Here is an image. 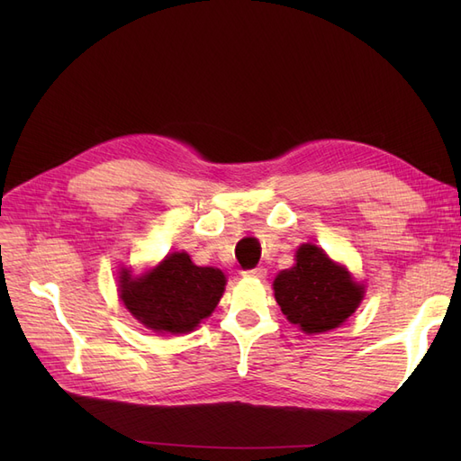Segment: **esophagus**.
<instances>
[{
  "label": "esophagus",
  "instance_id": "1",
  "mask_svg": "<svg viewBox=\"0 0 461 461\" xmlns=\"http://www.w3.org/2000/svg\"><path fill=\"white\" fill-rule=\"evenodd\" d=\"M242 275H244V276H248V278H263L265 275H267V271H265L263 267H254V269H246V271H242Z\"/></svg>",
  "mask_w": 461,
  "mask_h": 461
}]
</instances>
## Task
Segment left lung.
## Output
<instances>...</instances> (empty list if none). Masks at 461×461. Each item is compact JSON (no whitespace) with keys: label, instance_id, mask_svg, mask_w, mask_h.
I'll use <instances>...</instances> for the list:
<instances>
[{"label":"left lung","instance_id":"obj_1","mask_svg":"<svg viewBox=\"0 0 461 461\" xmlns=\"http://www.w3.org/2000/svg\"><path fill=\"white\" fill-rule=\"evenodd\" d=\"M273 290L290 323L310 334L337 329L364 298V286L313 244L298 248L296 265L276 275Z\"/></svg>","mask_w":461,"mask_h":461}]
</instances>
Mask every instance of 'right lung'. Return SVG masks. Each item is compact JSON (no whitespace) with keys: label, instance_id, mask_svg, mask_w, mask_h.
I'll return each mask as SVG.
<instances>
[{"label":"right lung","instance_id":"right-lung-1","mask_svg":"<svg viewBox=\"0 0 461 461\" xmlns=\"http://www.w3.org/2000/svg\"><path fill=\"white\" fill-rule=\"evenodd\" d=\"M225 275L198 267L188 254L167 256L142 276L121 275V300L142 325L156 332H188L212 315L225 290Z\"/></svg>","mask_w":461,"mask_h":461}]
</instances>
